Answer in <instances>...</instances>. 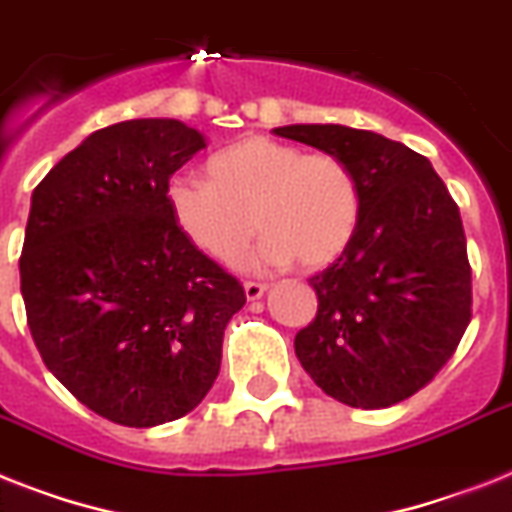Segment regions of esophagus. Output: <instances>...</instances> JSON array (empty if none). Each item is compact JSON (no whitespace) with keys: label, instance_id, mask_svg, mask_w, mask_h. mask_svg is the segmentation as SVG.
I'll list each match as a JSON object with an SVG mask.
<instances>
[{"label":"esophagus","instance_id":"34e87169","mask_svg":"<svg viewBox=\"0 0 512 512\" xmlns=\"http://www.w3.org/2000/svg\"><path fill=\"white\" fill-rule=\"evenodd\" d=\"M244 294H247L249 302H255V299H260L265 294V284H260V281H247L244 284Z\"/></svg>","mask_w":512,"mask_h":512}]
</instances>
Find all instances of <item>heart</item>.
Listing matches in <instances>:
<instances>
[{
	"instance_id": "1",
	"label": "heart",
	"mask_w": 512,
	"mask_h": 512,
	"mask_svg": "<svg viewBox=\"0 0 512 512\" xmlns=\"http://www.w3.org/2000/svg\"><path fill=\"white\" fill-rule=\"evenodd\" d=\"M210 181L178 176L168 186L178 228L223 265L247 252L260 228L268 234L257 268L334 263L350 244L360 189L350 165L331 152H302L284 141L249 136L207 165Z\"/></svg>"
}]
</instances>
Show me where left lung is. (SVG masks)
Masks as SVG:
<instances>
[{"label": "left lung", "mask_w": 512, "mask_h": 512, "mask_svg": "<svg viewBox=\"0 0 512 512\" xmlns=\"http://www.w3.org/2000/svg\"><path fill=\"white\" fill-rule=\"evenodd\" d=\"M284 139L350 165L360 215L344 252L310 278L318 313L294 352L334 400L397 405L429 384L471 323V263L460 210L431 162L347 126H284Z\"/></svg>", "instance_id": "1"}]
</instances>
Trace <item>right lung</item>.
<instances>
[{"instance_id": "obj_1", "label": "right lung", "mask_w": 512, "mask_h": 512, "mask_svg": "<svg viewBox=\"0 0 512 512\" xmlns=\"http://www.w3.org/2000/svg\"><path fill=\"white\" fill-rule=\"evenodd\" d=\"M202 147L181 120H123L33 189L20 255L33 342L78 402L120 426H160L205 400L247 302L170 213V178Z\"/></svg>"}]
</instances>
